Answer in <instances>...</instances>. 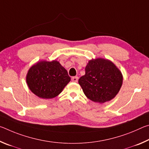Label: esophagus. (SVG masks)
<instances>
[{
    "instance_id": "1",
    "label": "esophagus",
    "mask_w": 149,
    "mask_h": 149,
    "mask_svg": "<svg viewBox=\"0 0 149 149\" xmlns=\"http://www.w3.org/2000/svg\"><path fill=\"white\" fill-rule=\"evenodd\" d=\"M72 80L73 82H77V81H78V77H77V76L73 77L72 78Z\"/></svg>"
}]
</instances>
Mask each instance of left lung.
Returning <instances> with one entry per match:
<instances>
[{
	"label": "left lung",
	"mask_w": 149,
	"mask_h": 149,
	"mask_svg": "<svg viewBox=\"0 0 149 149\" xmlns=\"http://www.w3.org/2000/svg\"><path fill=\"white\" fill-rule=\"evenodd\" d=\"M122 73L110 60L97 58L90 60L85 67V74L79 84L85 96L93 101H109L119 92L122 85Z\"/></svg>",
	"instance_id": "8db88e82"
}]
</instances>
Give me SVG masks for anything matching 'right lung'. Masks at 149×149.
<instances>
[{"label":"right lung","instance_id":"1","mask_svg":"<svg viewBox=\"0 0 149 149\" xmlns=\"http://www.w3.org/2000/svg\"><path fill=\"white\" fill-rule=\"evenodd\" d=\"M67 70L57 61H42L29 70L26 81L30 90L42 99L58 95L70 81Z\"/></svg>","mask_w":149,"mask_h":149}]
</instances>
